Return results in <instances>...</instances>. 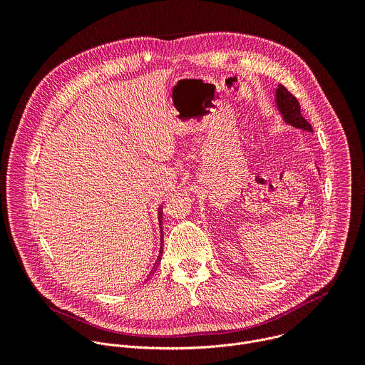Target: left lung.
I'll list each match as a JSON object with an SVG mask.
<instances>
[{
	"mask_svg": "<svg viewBox=\"0 0 365 365\" xmlns=\"http://www.w3.org/2000/svg\"><path fill=\"white\" fill-rule=\"evenodd\" d=\"M276 106L286 124L309 133H314L312 125L302 117L300 103L297 102L296 96H293V93H290L283 85H277Z\"/></svg>",
	"mask_w": 365,
	"mask_h": 365,
	"instance_id": "1",
	"label": "left lung"
}]
</instances>
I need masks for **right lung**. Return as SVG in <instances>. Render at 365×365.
<instances>
[{
  "mask_svg": "<svg viewBox=\"0 0 365 365\" xmlns=\"http://www.w3.org/2000/svg\"><path fill=\"white\" fill-rule=\"evenodd\" d=\"M162 218H163V210H162V206H160V207H159V222H160V232H162L160 240H162V242H163V228H162V222H163V221H162ZM162 245H163V244H162ZM162 251H163V247H160V254H159V257H158V263H155V266H159V263H160L162 254H163ZM154 270H155V269H154ZM154 270H153V272H154ZM151 274H153V273H151Z\"/></svg>",
  "mask_w": 365,
  "mask_h": 365,
  "instance_id": "1",
  "label": "right lung"
}]
</instances>
